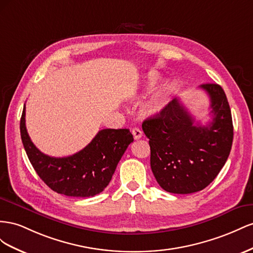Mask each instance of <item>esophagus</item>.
Segmentation results:
<instances>
[{"label": "esophagus", "instance_id": "esophagus-1", "mask_svg": "<svg viewBox=\"0 0 253 253\" xmlns=\"http://www.w3.org/2000/svg\"><path fill=\"white\" fill-rule=\"evenodd\" d=\"M132 134H133V138H134L135 140H138V139H141V138H142L143 132H142V130H141L140 128L135 127V128L132 129Z\"/></svg>", "mask_w": 253, "mask_h": 253}]
</instances>
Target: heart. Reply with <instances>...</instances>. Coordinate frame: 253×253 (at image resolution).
I'll return each mask as SVG.
<instances>
[{
  "label": "heart",
  "instance_id": "heart-1",
  "mask_svg": "<svg viewBox=\"0 0 253 253\" xmlns=\"http://www.w3.org/2000/svg\"><path fill=\"white\" fill-rule=\"evenodd\" d=\"M160 78L161 76L159 74H151L148 78L146 90L149 91L153 86H155L159 83V81H160ZM168 102H169V93L165 89H162L160 91L156 92L155 94L148 99V102L146 103L144 110H145V113L148 115H157L164 109L165 106L168 105Z\"/></svg>",
  "mask_w": 253,
  "mask_h": 253
}]
</instances>
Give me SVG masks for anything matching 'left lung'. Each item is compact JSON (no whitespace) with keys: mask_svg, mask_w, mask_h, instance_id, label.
Here are the masks:
<instances>
[{"mask_svg":"<svg viewBox=\"0 0 253 253\" xmlns=\"http://www.w3.org/2000/svg\"><path fill=\"white\" fill-rule=\"evenodd\" d=\"M200 88L210 97L213 119L209 125L195 124L176 99L142 124L149 139L151 170L159 185L169 193L204 190L218 175L232 146V115L225 91L217 84Z\"/></svg>","mask_w":253,"mask_h":253,"instance_id":"obj_1","label":"left lung"}]
</instances>
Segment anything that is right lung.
<instances>
[{
	"instance_id": "right-lung-1",
	"label": "right lung",
	"mask_w": 253,
	"mask_h": 253,
	"mask_svg": "<svg viewBox=\"0 0 253 253\" xmlns=\"http://www.w3.org/2000/svg\"><path fill=\"white\" fill-rule=\"evenodd\" d=\"M21 139L34 169L49 189L71 197H92L109 184L117 165L133 136L129 129H103L78 153L63 158L44 155L34 145L20 121Z\"/></svg>"
}]
</instances>
